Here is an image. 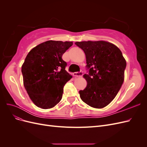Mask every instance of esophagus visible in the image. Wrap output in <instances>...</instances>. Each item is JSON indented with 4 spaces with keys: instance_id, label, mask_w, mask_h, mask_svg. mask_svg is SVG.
I'll return each mask as SVG.
<instances>
[{
    "instance_id": "obj_1",
    "label": "esophagus",
    "mask_w": 147,
    "mask_h": 147,
    "mask_svg": "<svg viewBox=\"0 0 147 147\" xmlns=\"http://www.w3.org/2000/svg\"><path fill=\"white\" fill-rule=\"evenodd\" d=\"M74 76L76 77H82L83 75V72L82 70H80V72H74L73 74Z\"/></svg>"
}]
</instances>
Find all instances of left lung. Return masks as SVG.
<instances>
[{
	"label": "left lung",
	"mask_w": 147,
	"mask_h": 147,
	"mask_svg": "<svg viewBox=\"0 0 147 147\" xmlns=\"http://www.w3.org/2000/svg\"><path fill=\"white\" fill-rule=\"evenodd\" d=\"M75 45L86 55L88 74L84 90L79 91L81 99L92 107L104 108L118 94L124 82L126 60L119 49L105 42H77Z\"/></svg>",
	"instance_id": "obj_1"
}]
</instances>
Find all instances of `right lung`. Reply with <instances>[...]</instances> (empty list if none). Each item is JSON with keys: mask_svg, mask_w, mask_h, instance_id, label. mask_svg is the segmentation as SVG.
I'll return each mask as SVG.
<instances>
[{"mask_svg": "<svg viewBox=\"0 0 147 147\" xmlns=\"http://www.w3.org/2000/svg\"><path fill=\"white\" fill-rule=\"evenodd\" d=\"M72 45V42L48 40L26 56L21 68L24 86L38 107L51 109L61 100L65 84L72 78L62 56Z\"/></svg>", "mask_w": 147, "mask_h": 147, "instance_id": "1", "label": "right lung"}]
</instances>
